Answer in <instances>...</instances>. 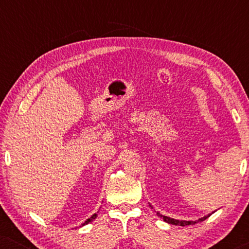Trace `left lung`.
Listing matches in <instances>:
<instances>
[{"instance_id":"obj_1","label":"left lung","mask_w":249,"mask_h":249,"mask_svg":"<svg viewBox=\"0 0 249 249\" xmlns=\"http://www.w3.org/2000/svg\"><path fill=\"white\" fill-rule=\"evenodd\" d=\"M160 216L162 217L163 221H165V222H168L170 224H175V226H181V227H185V226H190V224H195V223H198L199 221H204L206 220L207 217H209L210 215L207 216H204L203 219H199L197 221H179V220H175V219H171V217H168V216H164V215H161V214L158 213Z\"/></svg>"}]
</instances>
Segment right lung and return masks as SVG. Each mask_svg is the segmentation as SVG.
I'll return each mask as SVG.
<instances>
[{"label":"right lung","instance_id":"obj_1","mask_svg":"<svg viewBox=\"0 0 249 249\" xmlns=\"http://www.w3.org/2000/svg\"><path fill=\"white\" fill-rule=\"evenodd\" d=\"M95 217H96V214H94V215H93V216H90V217H89V219H87L86 221H85V223L83 224V226H85V224H87V223H89V222H91V221H93V220L95 219Z\"/></svg>","mask_w":249,"mask_h":249}]
</instances>
